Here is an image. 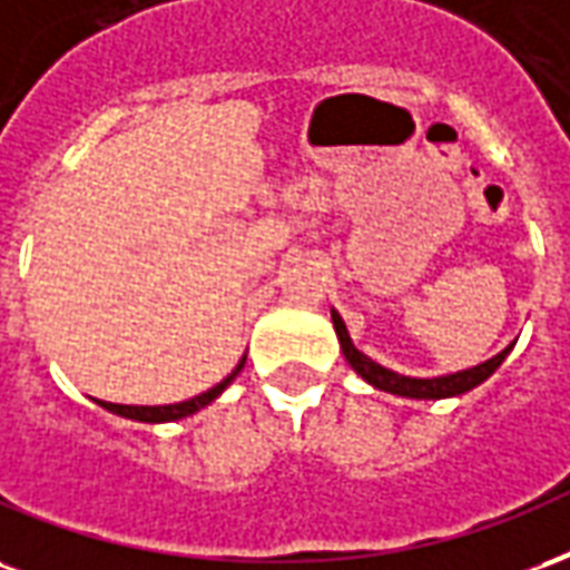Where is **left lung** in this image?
Instances as JSON below:
<instances>
[{"label":"left lung","mask_w":570,"mask_h":570,"mask_svg":"<svg viewBox=\"0 0 570 570\" xmlns=\"http://www.w3.org/2000/svg\"><path fill=\"white\" fill-rule=\"evenodd\" d=\"M331 322H334L336 340H340V348H343V355L352 364V371L358 373L361 380L371 382L373 389H380V392L397 394V397H416V401H440V397H459V394L471 392L476 389L480 382H485L492 373L501 367V361L510 355V348L513 343L504 348V352H498L495 358L483 361V364H476V367H468V371L459 373H446V376H431V380H419V376H404V373H394L389 367H382L373 358H367L361 348H355L352 343V336L346 331V322L340 318L336 309H331Z\"/></svg>","instance_id":"obj_1"}]
</instances>
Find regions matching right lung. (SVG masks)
Wrapping results in <instances>:
<instances>
[{
    "instance_id": "obj_1",
    "label": "right lung",
    "mask_w": 570,
    "mask_h": 570,
    "mask_svg": "<svg viewBox=\"0 0 570 570\" xmlns=\"http://www.w3.org/2000/svg\"><path fill=\"white\" fill-rule=\"evenodd\" d=\"M245 358L239 361L234 367V373L227 376V380H222L215 389H209V392L197 394V397H190V401H181V404H164V406H130V404H109V401H97L102 410H109V413H115V416H124V419H136V422H148V425H157V422H178V419L185 416H194L197 410H203V406H209L218 394L230 385V382L236 380V373L243 371Z\"/></svg>"
}]
</instances>
